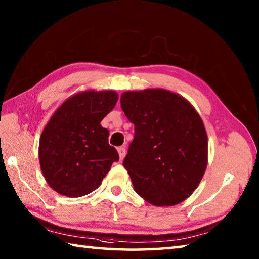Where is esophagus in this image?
I'll list each match as a JSON object with an SVG mask.
<instances>
[{
    "mask_svg": "<svg viewBox=\"0 0 259 259\" xmlns=\"http://www.w3.org/2000/svg\"><path fill=\"white\" fill-rule=\"evenodd\" d=\"M117 152H119L120 160L122 161V160L124 159V156H125V148L124 147H119V148H117Z\"/></svg>",
    "mask_w": 259,
    "mask_h": 259,
    "instance_id": "1",
    "label": "esophagus"
}]
</instances>
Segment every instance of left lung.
Returning <instances> with one entry per match:
<instances>
[{
    "label": "left lung",
    "instance_id": "left-lung-1",
    "mask_svg": "<svg viewBox=\"0 0 259 259\" xmlns=\"http://www.w3.org/2000/svg\"><path fill=\"white\" fill-rule=\"evenodd\" d=\"M121 107L135 124L123 165L148 203L169 207L196 190L208 164L203 121L181 95L165 89L125 91Z\"/></svg>",
    "mask_w": 259,
    "mask_h": 259
}]
</instances>
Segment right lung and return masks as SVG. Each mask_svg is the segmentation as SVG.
I'll return each instance as SVG.
<instances>
[{
  "mask_svg": "<svg viewBox=\"0 0 259 259\" xmlns=\"http://www.w3.org/2000/svg\"><path fill=\"white\" fill-rule=\"evenodd\" d=\"M113 90H85L67 98L52 114L38 145L41 171L52 190L80 198L98 188L119 161L100 122L117 103Z\"/></svg>",
  "mask_w": 259,
  "mask_h": 259,
  "instance_id": "add662e5",
  "label": "right lung"
}]
</instances>
